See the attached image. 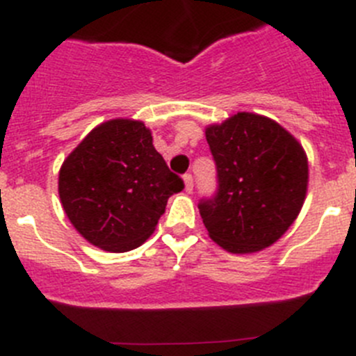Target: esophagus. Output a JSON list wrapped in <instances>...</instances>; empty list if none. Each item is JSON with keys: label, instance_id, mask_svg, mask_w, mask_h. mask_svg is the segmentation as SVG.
<instances>
[{"label": "esophagus", "instance_id": "obj_1", "mask_svg": "<svg viewBox=\"0 0 356 356\" xmlns=\"http://www.w3.org/2000/svg\"><path fill=\"white\" fill-rule=\"evenodd\" d=\"M183 181H185V190L186 192H192L193 190V177L190 173H186L185 177H183Z\"/></svg>", "mask_w": 356, "mask_h": 356}]
</instances>
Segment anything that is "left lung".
I'll use <instances>...</instances> for the list:
<instances>
[{"mask_svg": "<svg viewBox=\"0 0 356 356\" xmlns=\"http://www.w3.org/2000/svg\"><path fill=\"white\" fill-rule=\"evenodd\" d=\"M216 192L199 200L209 237L244 254L279 241L294 223L308 185L302 147L275 121L238 112L206 129Z\"/></svg>", "mask_w": 356, "mask_h": 356, "instance_id": "1", "label": "left lung"}]
</instances>
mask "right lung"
I'll return each instance as SVG.
<instances>
[{
  "instance_id": "add662e5",
  "label": "right lung",
  "mask_w": 356,
  "mask_h": 356,
  "mask_svg": "<svg viewBox=\"0 0 356 356\" xmlns=\"http://www.w3.org/2000/svg\"><path fill=\"white\" fill-rule=\"evenodd\" d=\"M185 188L152 145L145 124L112 119L63 161L58 193L77 232L97 248L126 252L152 235L168 199Z\"/></svg>"
}]
</instances>
